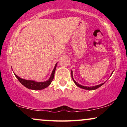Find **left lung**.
I'll return each instance as SVG.
<instances>
[{"mask_svg": "<svg viewBox=\"0 0 127 127\" xmlns=\"http://www.w3.org/2000/svg\"><path fill=\"white\" fill-rule=\"evenodd\" d=\"M72 78L73 79V80L74 82H75V84L78 87H80V88H83V89H85V90H95V89L99 88L100 87H101V85H103V84H104V83L103 84H100V85H96V86H94V87H84V86H82L81 85H80V84H79L78 83H77L75 80L73 79V75H72Z\"/></svg>", "mask_w": 127, "mask_h": 127, "instance_id": "left-lung-1", "label": "left lung"}]
</instances>
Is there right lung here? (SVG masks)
<instances>
[{
	"mask_svg": "<svg viewBox=\"0 0 127 127\" xmlns=\"http://www.w3.org/2000/svg\"><path fill=\"white\" fill-rule=\"evenodd\" d=\"M57 64H55V67L54 68L53 71H52L51 75L50 78L46 82H37L35 81H29V80H26L24 79H22L20 77H18L17 75H15L16 78L18 79V80L20 81V82L23 85H24V87L26 88L30 89V90H40L42 89H44L46 88L47 87L50 85L51 83L53 80L54 77V73L55 71V68H56Z\"/></svg>",
	"mask_w": 127,
	"mask_h": 127,
	"instance_id": "1",
	"label": "right lung"
}]
</instances>
